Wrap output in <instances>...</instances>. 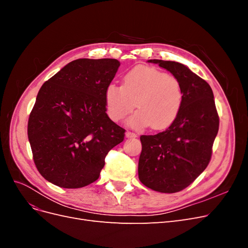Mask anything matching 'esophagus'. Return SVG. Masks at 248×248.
<instances>
[{
  "label": "esophagus",
  "mask_w": 248,
  "mask_h": 248,
  "mask_svg": "<svg viewBox=\"0 0 248 248\" xmlns=\"http://www.w3.org/2000/svg\"><path fill=\"white\" fill-rule=\"evenodd\" d=\"M126 138H137L138 134L134 133V132H131V131H126Z\"/></svg>",
  "instance_id": "34e87169"
}]
</instances>
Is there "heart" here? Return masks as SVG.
I'll list each match as a JSON object with an SVG mask.
<instances>
[{"label": "heart", "mask_w": 248, "mask_h": 248, "mask_svg": "<svg viewBox=\"0 0 248 248\" xmlns=\"http://www.w3.org/2000/svg\"><path fill=\"white\" fill-rule=\"evenodd\" d=\"M183 103V90L177 78L154 67L139 66L127 72L123 86L111 84L106 90V106L111 120H123L137 107L128 119L134 128L150 125L164 129L177 119Z\"/></svg>", "instance_id": "obj_1"}]
</instances>
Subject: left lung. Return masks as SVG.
<instances>
[{"label": "left lung", "mask_w": 248, "mask_h": 248, "mask_svg": "<svg viewBox=\"0 0 248 248\" xmlns=\"http://www.w3.org/2000/svg\"><path fill=\"white\" fill-rule=\"evenodd\" d=\"M178 78L183 103L170 127L154 136H140L139 160L140 182L155 191H181L196 180L211 160L219 128L211 87L183 64L149 60Z\"/></svg>", "instance_id": "8db88e82"}]
</instances>
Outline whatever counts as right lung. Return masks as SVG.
Wrapping results in <instances>:
<instances>
[{
	"instance_id": "obj_1",
	"label": "right lung",
	"mask_w": 248,
	"mask_h": 248,
	"mask_svg": "<svg viewBox=\"0 0 248 248\" xmlns=\"http://www.w3.org/2000/svg\"><path fill=\"white\" fill-rule=\"evenodd\" d=\"M120 62L78 59L40 88L28 121L35 166L48 182L80 188L99 178L109 150L125 129L107 114L106 90Z\"/></svg>"
}]
</instances>
